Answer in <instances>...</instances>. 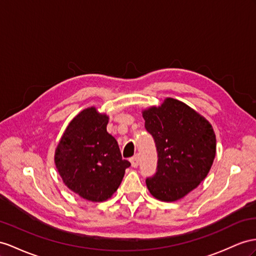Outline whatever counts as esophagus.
I'll list each match as a JSON object with an SVG mask.
<instances>
[{"instance_id": "34e87169", "label": "esophagus", "mask_w": 256, "mask_h": 256, "mask_svg": "<svg viewBox=\"0 0 256 256\" xmlns=\"http://www.w3.org/2000/svg\"><path fill=\"white\" fill-rule=\"evenodd\" d=\"M130 163H132V166H133V168H137V166H138L140 156L136 154V156H133V158H130Z\"/></svg>"}]
</instances>
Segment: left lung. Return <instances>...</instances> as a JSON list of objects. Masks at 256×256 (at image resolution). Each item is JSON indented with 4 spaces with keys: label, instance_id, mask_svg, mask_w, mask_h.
<instances>
[{
    "label": "left lung",
    "instance_id": "left-lung-1",
    "mask_svg": "<svg viewBox=\"0 0 256 256\" xmlns=\"http://www.w3.org/2000/svg\"><path fill=\"white\" fill-rule=\"evenodd\" d=\"M142 116L158 154L156 172L146 178L148 190L161 201L178 200L206 178L213 164L216 140L212 126L173 98L145 110Z\"/></svg>",
    "mask_w": 256,
    "mask_h": 256
}]
</instances>
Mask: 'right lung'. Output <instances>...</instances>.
I'll return each instance as SVG.
<instances>
[{"label":"right lung","instance_id":"obj_1","mask_svg":"<svg viewBox=\"0 0 256 256\" xmlns=\"http://www.w3.org/2000/svg\"><path fill=\"white\" fill-rule=\"evenodd\" d=\"M107 124L108 116L94 107L81 111L69 123L55 152V164L66 186L93 202L109 199L130 166L122 159Z\"/></svg>","mask_w":256,"mask_h":256}]
</instances>
